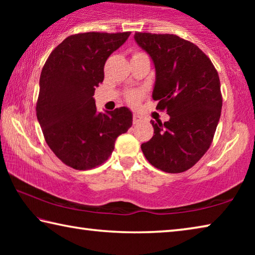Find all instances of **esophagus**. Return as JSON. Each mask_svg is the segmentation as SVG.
I'll list each match as a JSON object with an SVG mask.
<instances>
[{"label": "esophagus", "instance_id": "esophagus-1", "mask_svg": "<svg viewBox=\"0 0 255 255\" xmlns=\"http://www.w3.org/2000/svg\"><path fill=\"white\" fill-rule=\"evenodd\" d=\"M141 120H143V118L140 117V116H138V115H133V117H132V124L135 125V124H138V123H140Z\"/></svg>", "mask_w": 255, "mask_h": 255}]
</instances>
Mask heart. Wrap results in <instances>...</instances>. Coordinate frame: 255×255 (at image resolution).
I'll list each match as a JSON object with an SVG mask.
<instances>
[{
  "instance_id": "obj_1",
  "label": "heart",
  "mask_w": 255,
  "mask_h": 255,
  "mask_svg": "<svg viewBox=\"0 0 255 255\" xmlns=\"http://www.w3.org/2000/svg\"><path fill=\"white\" fill-rule=\"evenodd\" d=\"M139 54V53H136ZM144 97V92L141 90H131V91L127 92L126 99L130 105H137L138 102L141 100V98Z\"/></svg>"
}]
</instances>
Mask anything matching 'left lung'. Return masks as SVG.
<instances>
[{
  "label": "left lung",
  "instance_id": "1",
  "mask_svg": "<svg viewBox=\"0 0 255 255\" xmlns=\"http://www.w3.org/2000/svg\"><path fill=\"white\" fill-rule=\"evenodd\" d=\"M133 38L154 62L156 109L170 116L164 124L150 122L154 135L141 150L156 169L181 173L213 143L223 106L218 73L199 47L176 34L135 32Z\"/></svg>",
  "mask_w": 255,
  "mask_h": 255
}]
</instances>
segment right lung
Masks as SVG:
<instances>
[{
	"mask_svg": "<svg viewBox=\"0 0 255 255\" xmlns=\"http://www.w3.org/2000/svg\"><path fill=\"white\" fill-rule=\"evenodd\" d=\"M130 32H83L68 36L42 67L36 112L45 140L67 166L84 171L105 163L117 137L132 125V114L120 107L97 111L93 96L105 79L109 56Z\"/></svg>",
	"mask_w": 255,
	"mask_h": 255,
	"instance_id": "add662e5",
	"label": "right lung"
}]
</instances>
